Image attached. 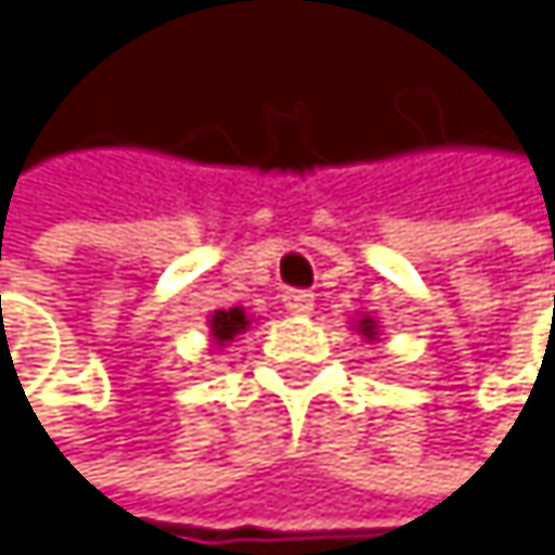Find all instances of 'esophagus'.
I'll list each match as a JSON object with an SVG mask.
<instances>
[{
  "instance_id": "esophagus-1",
  "label": "esophagus",
  "mask_w": 555,
  "mask_h": 555,
  "mask_svg": "<svg viewBox=\"0 0 555 555\" xmlns=\"http://www.w3.org/2000/svg\"><path fill=\"white\" fill-rule=\"evenodd\" d=\"M283 306H286V312H293V315H309V312L315 309V296L306 293V289H289V293L283 296Z\"/></svg>"
}]
</instances>
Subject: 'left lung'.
<instances>
[{
    "label": "left lung",
    "instance_id": "obj_1",
    "mask_svg": "<svg viewBox=\"0 0 555 555\" xmlns=\"http://www.w3.org/2000/svg\"><path fill=\"white\" fill-rule=\"evenodd\" d=\"M359 332H362L365 338H375V335H378V332H375V322H372V319H362V322H359Z\"/></svg>",
    "mask_w": 555,
    "mask_h": 555
}]
</instances>
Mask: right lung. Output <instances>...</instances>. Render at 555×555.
Instances as JSON below:
<instances>
[{"label": "right lung", "mask_w": 555, "mask_h": 555, "mask_svg": "<svg viewBox=\"0 0 555 555\" xmlns=\"http://www.w3.org/2000/svg\"><path fill=\"white\" fill-rule=\"evenodd\" d=\"M246 325H249V319H246V312L236 306V309H220V312H214V319H210V332H214V341L217 345H223V341H233L240 332H246Z\"/></svg>", "instance_id": "1"}]
</instances>
